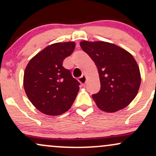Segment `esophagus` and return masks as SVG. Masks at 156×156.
<instances>
[{"instance_id":"obj_1","label":"esophagus","mask_w":156,"mask_h":156,"mask_svg":"<svg viewBox=\"0 0 156 156\" xmlns=\"http://www.w3.org/2000/svg\"><path fill=\"white\" fill-rule=\"evenodd\" d=\"M87 76H81L80 77V78H79V79H78V80H79V82L81 84H86V83H87Z\"/></svg>"}]
</instances>
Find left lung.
I'll return each instance as SVG.
<instances>
[{
	"label": "left lung",
	"instance_id": "left-lung-1",
	"mask_svg": "<svg viewBox=\"0 0 156 156\" xmlns=\"http://www.w3.org/2000/svg\"><path fill=\"white\" fill-rule=\"evenodd\" d=\"M80 45L98 69L101 90L92 95L97 106L110 113L128 106L136 96L141 80L133 55L117 44L103 41L83 40Z\"/></svg>",
	"mask_w": 156,
	"mask_h": 156
}]
</instances>
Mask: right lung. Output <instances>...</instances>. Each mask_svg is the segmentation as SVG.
Wrapping results in <instances>:
<instances>
[{
  "label": "right lung",
  "instance_id": "right-lung-1",
  "mask_svg": "<svg viewBox=\"0 0 156 156\" xmlns=\"http://www.w3.org/2000/svg\"><path fill=\"white\" fill-rule=\"evenodd\" d=\"M75 48L74 42L50 44L27 64L23 76L25 92L35 108L44 114L61 115L76 100L80 83L62 66Z\"/></svg>",
  "mask_w": 156,
  "mask_h": 156
}]
</instances>
